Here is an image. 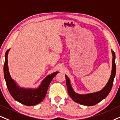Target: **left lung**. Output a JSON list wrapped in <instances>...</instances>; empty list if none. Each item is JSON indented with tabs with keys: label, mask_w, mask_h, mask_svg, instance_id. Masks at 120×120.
Masks as SVG:
<instances>
[{
	"label": "left lung",
	"mask_w": 120,
	"mask_h": 120,
	"mask_svg": "<svg viewBox=\"0 0 120 120\" xmlns=\"http://www.w3.org/2000/svg\"><path fill=\"white\" fill-rule=\"evenodd\" d=\"M112 54V71L110 77L109 79L106 86L99 92L92 93L86 94H79L76 93L73 90V89L71 85L70 79L66 75V83L68 88V94L72 98L73 101L80 104L86 105V106H93L99 103L102 100L105 99L108 96L110 91L112 88L114 79L116 75V64H115V54L114 52L111 50Z\"/></svg>",
	"instance_id": "8db88e82"
}]
</instances>
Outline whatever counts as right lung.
Masks as SVG:
<instances>
[{"label": "right lung", "instance_id": "obj_1", "mask_svg": "<svg viewBox=\"0 0 120 120\" xmlns=\"http://www.w3.org/2000/svg\"><path fill=\"white\" fill-rule=\"evenodd\" d=\"M9 50L10 49L6 52L4 65V79L9 93L14 99L27 106H33L40 103L45 98L51 81L59 72L48 75L42 81L39 87L36 89L19 87L15 81L12 79L9 71L8 55Z\"/></svg>", "mask_w": 120, "mask_h": 120}]
</instances>
